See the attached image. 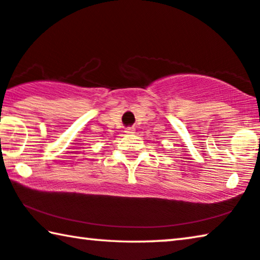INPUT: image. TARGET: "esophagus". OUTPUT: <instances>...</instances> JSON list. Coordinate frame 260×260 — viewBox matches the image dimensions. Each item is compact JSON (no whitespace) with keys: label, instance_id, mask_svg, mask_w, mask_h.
<instances>
[{"label":"esophagus","instance_id":"obj_1","mask_svg":"<svg viewBox=\"0 0 260 260\" xmlns=\"http://www.w3.org/2000/svg\"><path fill=\"white\" fill-rule=\"evenodd\" d=\"M134 128H133V127H127V128L125 129V133L126 134H134Z\"/></svg>","mask_w":260,"mask_h":260}]
</instances>
